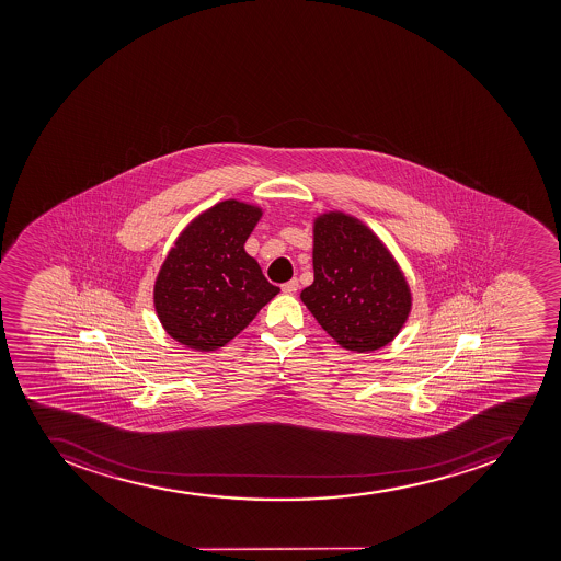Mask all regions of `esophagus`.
<instances>
[{"mask_svg": "<svg viewBox=\"0 0 561 561\" xmlns=\"http://www.w3.org/2000/svg\"><path fill=\"white\" fill-rule=\"evenodd\" d=\"M299 288V282L296 278L290 279V282L283 283L282 290L285 294H294Z\"/></svg>", "mask_w": 561, "mask_h": 561, "instance_id": "1", "label": "esophagus"}]
</instances>
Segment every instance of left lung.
Listing matches in <instances>:
<instances>
[{
    "mask_svg": "<svg viewBox=\"0 0 561 561\" xmlns=\"http://www.w3.org/2000/svg\"><path fill=\"white\" fill-rule=\"evenodd\" d=\"M313 283L301 301L330 337L371 353L402 332L412 294L397 259L363 220L344 211L313 218Z\"/></svg>",
    "mask_w": 561,
    "mask_h": 561,
    "instance_id": "1",
    "label": "left lung"
}]
</instances>
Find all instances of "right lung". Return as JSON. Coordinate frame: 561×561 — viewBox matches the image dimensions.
<instances>
[{
    "label": "right lung",
    "instance_id": "obj_1",
    "mask_svg": "<svg viewBox=\"0 0 561 561\" xmlns=\"http://www.w3.org/2000/svg\"><path fill=\"white\" fill-rule=\"evenodd\" d=\"M262 215L260 206L228 198L179 234L154 283L159 322L178 343L215 352L279 293L243 249Z\"/></svg>",
    "mask_w": 561,
    "mask_h": 561
}]
</instances>
